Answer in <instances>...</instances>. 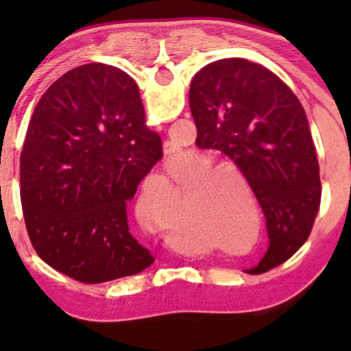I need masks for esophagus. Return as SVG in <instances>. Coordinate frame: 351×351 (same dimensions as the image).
Returning <instances> with one entry per match:
<instances>
[{"label": "esophagus", "instance_id": "1", "mask_svg": "<svg viewBox=\"0 0 351 351\" xmlns=\"http://www.w3.org/2000/svg\"><path fill=\"white\" fill-rule=\"evenodd\" d=\"M175 153H176V146H175V144L169 143V141H168V143H165V154L168 156V158H171V156L175 154Z\"/></svg>", "mask_w": 351, "mask_h": 351}]
</instances>
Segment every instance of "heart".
I'll return each instance as SVG.
<instances>
[{"instance_id":"obj_1","label":"heart","mask_w":351,"mask_h":351,"mask_svg":"<svg viewBox=\"0 0 351 351\" xmlns=\"http://www.w3.org/2000/svg\"><path fill=\"white\" fill-rule=\"evenodd\" d=\"M224 217L226 221H228V224L236 226L234 229H238L239 232H246L247 229L246 226H250V221H247L246 215L241 214V210H239L238 207H232V205H228V208H224ZM195 221H197V212L186 210L182 219V226H186V228H189V226L193 224ZM165 238L173 244H182V239L185 238V236H183L180 231H168L165 232Z\"/></svg>"}]
</instances>
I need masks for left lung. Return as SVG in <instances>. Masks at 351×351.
Segmentation results:
<instances>
[{
	"label": "left lung",
	"instance_id": "8db88e82",
	"mask_svg": "<svg viewBox=\"0 0 351 351\" xmlns=\"http://www.w3.org/2000/svg\"><path fill=\"white\" fill-rule=\"evenodd\" d=\"M190 110L197 146L229 156L263 208L270 246L251 271L278 267L307 241L321 205L319 162L302 105L270 69L231 58L195 74Z\"/></svg>",
	"mask_w": 351,
	"mask_h": 351
}]
</instances>
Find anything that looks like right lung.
<instances>
[{"instance_id": "obj_1", "label": "right lung", "mask_w": 351, "mask_h": 351, "mask_svg": "<svg viewBox=\"0 0 351 351\" xmlns=\"http://www.w3.org/2000/svg\"><path fill=\"white\" fill-rule=\"evenodd\" d=\"M162 158L136 81L91 62L42 95L20 156V198L38 256L67 277L104 284L153 265L127 224V204Z\"/></svg>"}]
</instances>
